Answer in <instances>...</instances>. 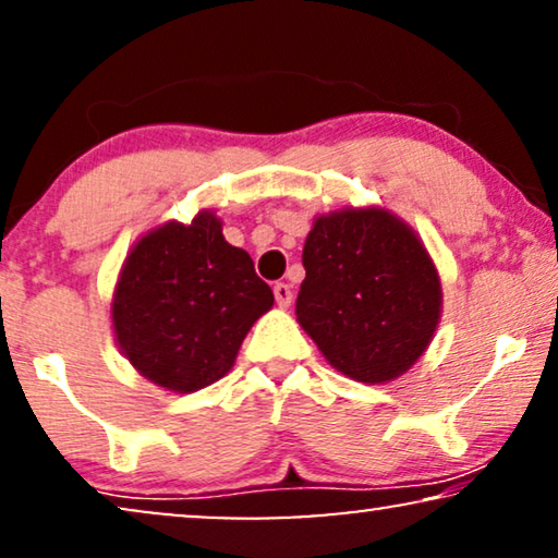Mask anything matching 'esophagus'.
Masks as SVG:
<instances>
[{
  "mask_svg": "<svg viewBox=\"0 0 558 558\" xmlns=\"http://www.w3.org/2000/svg\"><path fill=\"white\" fill-rule=\"evenodd\" d=\"M274 296H277V304L279 307H289L292 304V287L284 284V281H279L277 287H274Z\"/></svg>",
  "mask_w": 558,
  "mask_h": 558,
  "instance_id": "obj_1",
  "label": "esophagus"
}]
</instances>
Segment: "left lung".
Here are the masks:
<instances>
[{"label":"left lung","instance_id":"obj_1","mask_svg":"<svg viewBox=\"0 0 558 558\" xmlns=\"http://www.w3.org/2000/svg\"><path fill=\"white\" fill-rule=\"evenodd\" d=\"M302 264L296 323L335 371L388 384L426 353L441 319V281L407 220L380 205L325 213Z\"/></svg>","mask_w":558,"mask_h":558}]
</instances>
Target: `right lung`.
I'll use <instances>...</instances> for the list:
<instances>
[{"mask_svg": "<svg viewBox=\"0 0 558 558\" xmlns=\"http://www.w3.org/2000/svg\"><path fill=\"white\" fill-rule=\"evenodd\" d=\"M271 287L231 246L213 210L167 220L134 243L111 300L113 340L151 384L193 393L233 368L241 342L271 310Z\"/></svg>", "mask_w": 558, "mask_h": 558, "instance_id": "add662e5", "label": "right lung"}]
</instances>
